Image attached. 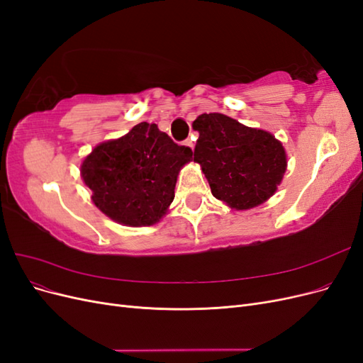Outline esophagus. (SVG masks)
<instances>
[{
    "label": "esophagus",
    "instance_id": "esophagus-1",
    "mask_svg": "<svg viewBox=\"0 0 363 363\" xmlns=\"http://www.w3.org/2000/svg\"><path fill=\"white\" fill-rule=\"evenodd\" d=\"M184 145H186V147H189L191 150H194V145H195V142H194V139H192V138H191V139L188 138V139H186V140H184Z\"/></svg>",
    "mask_w": 363,
    "mask_h": 363
}]
</instances>
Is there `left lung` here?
<instances>
[{
  "mask_svg": "<svg viewBox=\"0 0 363 363\" xmlns=\"http://www.w3.org/2000/svg\"><path fill=\"white\" fill-rule=\"evenodd\" d=\"M194 128L200 131L194 162L201 164L215 199L245 211L276 192L286 171V155L271 133L221 113L200 115Z\"/></svg>",
  "mask_w": 363,
  "mask_h": 363,
  "instance_id": "1",
  "label": "left lung"
}]
</instances>
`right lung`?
I'll list each match as a JSON object with an SVG mask.
<instances>
[{
  "mask_svg": "<svg viewBox=\"0 0 363 363\" xmlns=\"http://www.w3.org/2000/svg\"><path fill=\"white\" fill-rule=\"evenodd\" d=\"M191 159L189 147L175 144L156 124L140 123L95 147L82 175L107 216L125 225H151L172 203L179 171Z\"/></svg>",
  "mask_w": 363,
  "mask_h": 363,
  "instance_id": "1",
  "label": "right lung"
}]
</instances>
